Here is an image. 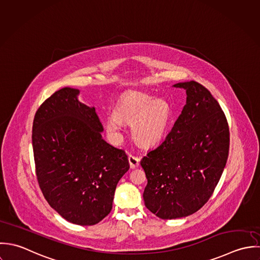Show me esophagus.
Listing matches in <instances>:
<instances>
[{"label": "esophagus", "instance_id": "obj_1", "mask_svg": "<svg viewBox=\"0 0 260 260\" xmlns=\"http://www.w3.org/2000/svg\"><path fill=\"white\" fill-rule=\"evenodd\" d=\"M128 162H129L131 169H136V168L139 167V165H140V158L137 156L129 155V156H128Z\"/></svg>", "mask_w": 260, "mask_h": 260}]
</instances>
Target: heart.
<instances>
[{
	"label": "heart",
	"mask_w": 260,
	"mask_h": 260,
	"mask_svg": "<svg viewBox=\"0 0 260 260\" xmlns=\"http://www.w3.org/2000/svg\"><path fill=\"white\" fill-rule=\"evenodd\" d=\"M115 117L105 122L106 132L119 138L121 122L132 124V136L141 146L156 145L167 134L174 113L170 103L165 99H154L142 92H129L122 98L114 111Z\"/></svg>",
	"instance_id": "obj_1"
}]
</instances>
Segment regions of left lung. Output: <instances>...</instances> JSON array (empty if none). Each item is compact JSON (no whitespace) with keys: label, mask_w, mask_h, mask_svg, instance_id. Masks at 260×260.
<instances>
[{"label":"left lung","mask_w":260,"mask_h":260,"mask_svg":"<svg viewBox=\"0 0 260 260\" xmlns=\"http://www.w3.org/2000/svg\"><path fill=\"white\" fill-rule=\"evenodd\" d=\"M173 86L186 90V105L164 142L141 160L148 179L145 205L160 219L186 217L203 207L229 153L226 116L207 88L194 80Z\"/></svg>","instance_id":"1"}]
</instances>
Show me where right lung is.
Listing matches in <instances>:
<instances>
[{
    "mask_svg": "<svg viewBox=\"0 0 260 260\" xmlns=\"http://www.w3.org/2000/svg\"><path fill=\"white\" fill-rule=\"evenodd\" d=\"M64 87L38 108L32 144L39 186L68 222L94 225L112 209L116 185L128 171L127 156L107 144L94 106Z\"/></svg>",
    "mask_w": 260,
    "mask_h": 260,
    "instance_id": "obj_1",
    "label": "right lung"
}]
</instances>
